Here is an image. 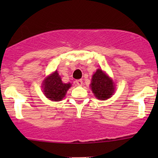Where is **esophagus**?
<instances>
[{"label":"esophagus","instance_id":"obj_1","mask_svg":"<svg viewBox=\"0 0 158 158\" xmlns=\"http://www.w3.org/2000/svg\"><path fill=\"white\" fill-rule=\"evenodd\" d=\"M76 84H77V85H78V86H81L82 85H83V81L82 80H77L76 81Z\"/></svg>","mask_w":158,"mask_h":158}]
</instances>
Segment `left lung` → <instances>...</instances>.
Returning <instances> with one entry per match:
<instances>
[{
    "label": "left lung",
    "instance_id": "obj_1",
    "mask_svg": "<svg viewBox=\"0 0 158 158\" xmlns=\"http://www.w3.org/2000/svg\"><path fill=\"white\" fill-rule=\"evenodd\" d=\"M90 88L96 98L101 100L109 99L115 89L112 79L100 69L93 75Z\"/></svg>",
    "mask_w": 158,
    "mask_h": 158
}]
</instances>
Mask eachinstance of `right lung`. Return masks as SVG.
Segmentation results:
<instances>
[{
	"instance_id": "obj_1",
	"label": "right lung",
	"mask_w": 158,
	"mask_h": 158,
	"mask_svg": "<svg viewBox=\"0 0 158 158\" xmlns=\"http://www.w3.org/2000/svg\"><path fill=\"white\" fill-rule=\"evenodd\" d=\"M70 87V83L65 84L62 81L57 70L44 79L42 86L46 97L53 101L62 100Z\"/></svg>"
}]
</instances>
